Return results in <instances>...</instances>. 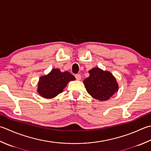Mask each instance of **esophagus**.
<instances>
[{
  "label": "esophagus",
  "mask_w": 151,
  "mask_h": 151,
  "mask_svg": "<svg viewBox=\"0 0 151 151\" xmlns=\"http://www.w3.org/2000/svg\"><path fill=\"white\" fill-rule=\"evenodd\" d=\"M75 78H76V79H77V80H80V79H81V77L80 74H76L75 75Z\"/></svg>",
  "instance_id": "34e87169"
}]
</instances>
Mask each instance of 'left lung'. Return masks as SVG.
<instances>
[{"label":"left lung","instance_id":"1","mask_svg":"<svg viewBox=\"0 0 151 151\" xmlns=\"http://www.w3.org/2000/svg\"><path fill=\"white\" fill-rule=\"evenodd\" d=\"M89 77L83 83L88 93L99 101H106L118 90V85L112 73L99 68L89 71Z\"/></svg>","mask_w":151,"mask_h":151}]
</instances>
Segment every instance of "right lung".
<instances>
[{"mask_svg":"<svg viewBox=\"0 0 151 151\" xmlns=\"http://www.w3.org/2000/svg\"><path fill=\"white\" fill-rule=\"evenodd\" d=\"M73 80H75V77L70 72H61L58 69H53L48 75L40 78L38 93L46 99L55 97L63 91L68 82Z\"/></svg>","mask_w":151,"mask_h":151,"instance_id":"right-lung-1","label":"right lung"}]
</instances>
